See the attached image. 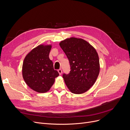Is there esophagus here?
<instances>
[{
	"instance_id": "obj_1",
	"label": "esophagus",
	"mask_w": 130,
	"mask_h": 130,
	"mask_svg": "<svg viewBox=\"0 0 130 130\" xmlns=\"http://www.w3.org/2000/svg\"><path fill=\"white\" fill-rule=\"evenodd\" d=\"M58 73L59 75H61V74H62V70H61V69H59L58 70Z\"/></svg>"
}]
</instances>
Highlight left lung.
<instances>
[{
	"instance_id": "obj_1",
	"label": "left lung",
	"mask_w": 130,
	"mask_h": 130,
	"mask_svg": "<svg viewBox=\"0 0 130 130\" xmlns=\"http://www.w3.org/2000/svg\"><path fill=\"white\" fill-rule=\"evenodd\" d=\"M69 60L71 71L63 77L70 91L76 94L87 91L94 85L100 73L98 54L86 40L71 37L59 43Z\"/></svg>"
}]
</instances>
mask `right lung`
I'll return each instance as SVG.
<instances>
[{"instance_id": "right-lung-1", "label": "right lung", "mask_w": 130, "mask_h": 130, "mask_svg": "<svg viewBox=\"0 0 130 130\" xmlns=\"http://www.w3.org/2000/svg\"><path fill=\"white\" fill-rule=\"evenodd\" d=\"M51 48V45H40L27 54L23 61V78L27 85L38 93L48 91L59 75L49 58Z\"/></svg>"}]
</instances>
